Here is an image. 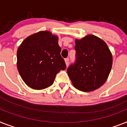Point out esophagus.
Returning a JSON list of instances; mask_svg holds the SVG:
<instances>
[{
    "label": "esophagus",
    "mask_w": 127,
    "mask_h": 127,
    "mask_svg": "<svg viewBox=\"0 0 127 127\" xmlns=\"http://www.w3.org/2000/svg\"><path fill=\"white\" fill-rule=\"evenodd\" d=\"M64 61H65V63H66V65L68 66V64H69V59L68 58H66L64 59Z\"/></svg>",
    "instance_id": "obj_1"
}]
</instances>
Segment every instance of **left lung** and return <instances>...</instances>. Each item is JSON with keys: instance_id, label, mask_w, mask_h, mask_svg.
<instances>
[{"instance_id": "left-lung-1", "label": "left lung", "mask_w": 127, "mask_h": 127, "mask_svg": "<svg viewBox=\"0 0 127 127\" xmlns=\"http://www.w3.org/2000/svg\"><path fill=\"white\" fill-rule=\"evenodd\" d=\"M76 60L67 69L73 85L78 90L89 92L106 82L112 66V55L106 42L88 34L75 40Z\"/></svg>"}]
</instances>
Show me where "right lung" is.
I'll return each mask as SVG.
<instances>
[{
  "mask_svg": "<svg viewBox=\"0 0 127 127\" xmlns=\"http://www.w3.org/2000/svg\"><path fill=\"white\" fill-rule=\"evenodd\" d=\"M61 51L58 36L48 31L25 39L17 51V70L25 83L36 90L52 85L57 74L66 69Z\"/></svg>",
  "mask_w": 127,
  "mask_h": 127,
  "instance_id": "1",
  "label": "right lung"
}]
</instances>
